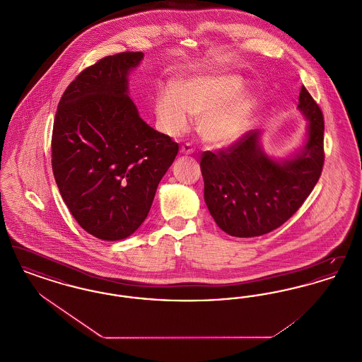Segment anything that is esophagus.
<instances>
[{
	"instance_id": "1",
	"label": "esophagus",
	"mask_w": 362,
	"mask_h": 362,
	"mask_svg": "<svg viewBox=\"0 0 362 362\" xmlns=\"http://www.w3.org/2000/svg\"><path fill=\"white\" fill-rule=\"evenodd\" d=\"M180 152H182L183 155H191L194 151H192V148H191V145H189V144H185V145H182Z\"/></svg>"
}]
</instances>
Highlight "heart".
Wrapping results in <instances>:
<instances>
[{
    "mask_svg": "<svg viewBox=\"0 0 362 362\" xmlns=\"http://www.w3.org/2000/svg\"><path fill=\"white\" fill-rule=\"evenodd\" d=\"M243 88L240 77L233 74L194 76L176 86V92L164 89L157 95V119L167 134L176 137L189 129V115L199 117V132L207 142L229 145L244 134L255 110L248 93L235 97Z\"/></svg>",
    "mask_w": 362,
    "mask_h": 362,
    "instance_id": "heart-1",
    "label": "heart"
}]
</instances>
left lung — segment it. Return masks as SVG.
Segmentation results:
<instances>
[{
    "label": "left lung",
    "mask_w": 362,
    "mask_h": 362,
    "mask_svg": "<svg viewBox=\"0 0 362 362\" xmlns=\"http://www.w3.org/2000/svg\"><path fill=\"white\" fill-rule=\"evenodd\" d=\"M297 107L308 119V139L292 158L276 161L266 155L259 145V130H250L217 153H202L205 202L228 235L255 238L274 230L316 186L325 164V119L305 86Z\"/></svg>",
    "instance_id": "left-lung-1"
}]
</instances>
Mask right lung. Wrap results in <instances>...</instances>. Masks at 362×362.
<instances>
[{
    "label": "right lung",
    "instance_id": "1",
    "mask_svg": "<svg viewBox=\"0 0 362 362\" xmlns=\"http://www.w3.org/2000/svg\"><path fill=\"white\" fill-rule=\"evenodd\" d=\"M144 52L108 55L64 92L54 119L52 165L64 202L100 240L133 235L179 151L170 136L139 118L127 74Z\"/></svg>",
    "mask_w": 362,
    "mask_h": 362
}]
</instances>
